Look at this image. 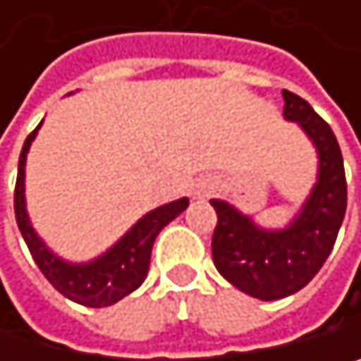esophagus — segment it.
I'll return each mask as SVG.
<instances>
[{
	"instance_id": "34e87169",
	"label": "esophagus",
	"mask_w": 361,
	"mask_h": 361,
	"mask_svg": "<svg viewBox=\"0 0 361 361\" xmlns=\"http://www.w3.org/2000/svg\"><path fill=\"white\" fill-rule=\"evenodd\" d=\"M212 192H216V182L212 177H203L192 186V197L195 199H207Z\"/></svg>"
}]
</instances>
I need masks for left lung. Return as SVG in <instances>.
Wrapping results in <instances>:
<instances>
[{
  "mask_svg": "<svg viewBox=\"0 0 361 361\" xmlns=\"http://www.w3.org/2000/svg\"><path fill=\"white\" fill-rule=\"evenodd\" d=\"M281 94L283 116L299 121L321 158L318 184L301 214L288 229L264 231L225 201H212L214 267L229 283L262 301L295 295L312 281L329 257L346 212V177L336 134L299 94Z\"/></svg>",
  "mask_w": 361,
  "mask_h": 361,
  "instance_id": "8db88e82",
  "label": "left lung"
}]
</instances>
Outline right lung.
Segmentation results:
<instances>
[{"mask_svg": "<svg viewBox=\"0 0 361 361\" xmlns=\"http://www.w3.org/2000/svg\"><path fill=\"white\" fill-rule=\"evenodd\" d=\"M38 128L25 138L19 156V173L15 186V216H17L19 231L36 262V267L60 295L88 307L112 305L123 297H128L130 293H134L145 281L149 271V259H151V247L156 243V235L162 231L164 225H169L177 214H182L186 210L188 199H179L162 207H156L154 212L142 216L106 255L90 262V264H80V267L66 264V262L58 259L40 243L25 214L23 166H25V154L30 149V142L34 140Z\"/></svg>", "mask_w": 361, "mask_h": 361, "instance_id": "1", "label": "right lung"}]
</instances>
